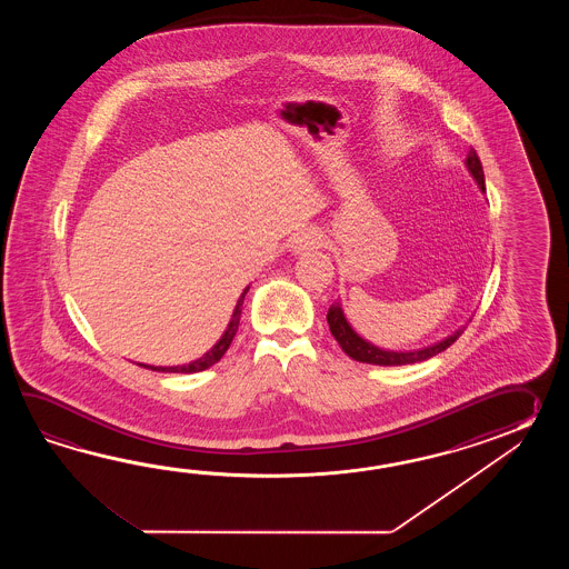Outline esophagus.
<instances>
[{"mask_svg":"<svg viewBox=\"0 0 569 569\" xmlns=\"http://www.w3.org/2000/svg\"><path fill=\"white\" fill-rule=\"evenodd\" d=\"M321 243H323V233L319 230H315V228H307V230L295 233L290 248H292L297 254H302V252H309V250H313V248H319Z\"/></svg>","mask_w":569,"mask_h":569,"instance_id":"esophagus-1","label":"esophagus"}]
</instances>
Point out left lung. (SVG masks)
<instances>
[{
    "mask_svg": "<svg viewBox=\"0 0 569 569\" xmlns=\"http://www.w3.org/2000/svg\"><path fill=\"white\" fill-rule=\"evenodd\" d=\"M466 167L470 170L473 181L478 182L480 191H486V184H483V170L480 158L476 154V150H470V154L466 158ZM327 323L331 329V336L336 338L339 343V348L346 351L350 356L351 360L363 363H376V366H405V363L423 362L437 356L439 351L448 350L449 346L460 338L466 327H460L458 331H453L451 336H448L441 341H437L433 346H427L421 350L411 351H395L385 350V348H378L375 343H370L368 339H363L360 333L353 331V327L350 326V321L346 319L341 305L336 302L329 307L327 311Z\"/></svg>",
    "mask_w": 569,
    "mask_h": 569,
    "instance_id": "left-lung-1",
    "label": "left lung"
}]
</instances>
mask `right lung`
<instances>
[{
  "label": "right lung",
  "mask_w": 569,
  "mask_h": 569,
  "mask_svg": "<svg viewBox=\"0 0 569 569\" xmlns=\"http://www.w3.org/2000/svg\"><path fill=\"white\" fill-rule=\"evenodd\" d=\"M248 289H250V287H246V289H243L242 295H240V299L236 302V309H233V313H231L230 323L226 327L223 336H221L218 343H216L211 350L207 351V353H203L201 358H197L193 362L181 363V366H148V363H138V366H144L148 370H157V372L194 375V372H201V370H207L209 366L218 363L219 360H221V356H223V353L228 351V348H230V343L233 341V336H236V331H238V326H240V315H242L243 297H246Z\"/></svg>",
  "instance_id": "obj_1"
}]
</instances>
